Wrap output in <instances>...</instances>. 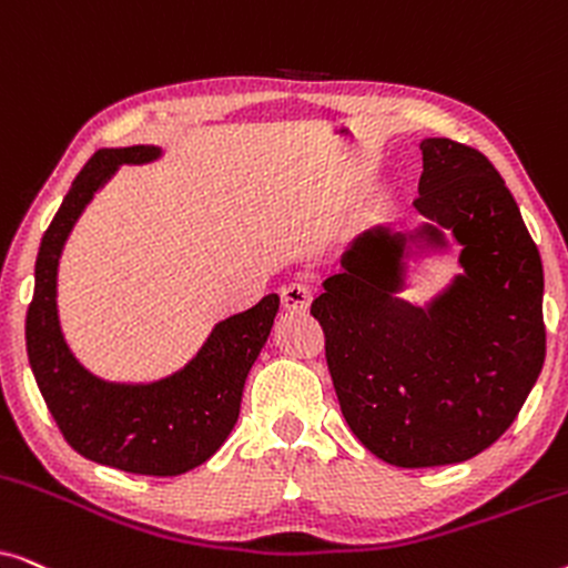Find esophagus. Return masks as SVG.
Masks as SVG:
<instances>
[{"label": "esophagus", "instance_id": "obj_1", "mask_svg": "<svg viewBox=\"0 0 568 568\" xmlns=\"http://www.w3.org/2000/svg\"><path fill=\"white\" fill-rule=\"evenodd\" d=\"M310 302H313V286L307 282H292L282 290V305L290 313H302L310 307Z\"/></svg>", "mask_w": 568, "mask_h": 568}]
</instances>
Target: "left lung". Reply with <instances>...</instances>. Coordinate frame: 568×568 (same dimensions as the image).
I'll list each match as a JSON object with an SVG mask.
<instances>
[{"label":"left lung","instance_id":"obj_1","mask_svg":"<svg viewBox=\"0 0 568 568\" xmlns=\"http://www.w3.org/2000/svg\"><path fill=\"white\" fill-rule=\"evenodd\" d=\"M414 206L453 230L460 274L426 307L395 297L406 235L364 232L310 313L341 414L379 460L400 468L463 463L515 422L546 362L542 263L515 196L486 154L424 139ZM418 235L445 245L434 224Z\"/></svg>","mask_w":568,"mask_h":568}]
</instances>
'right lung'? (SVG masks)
Here are the masks:
<instances>
[{
	"label": "right lung",
	"mask_w": 568,
	"mask_h": 568,
	"mask_svg": "<svg viewBox=\"0 0 568 568\" xmlns=\"http://www.w3.org/2000/svg\"><path fill=\"white\" fill-rule=\"evenodd\" d=\"M160 158L158 146L98 150L74 178L45 230L26 317L28 359L64 439L92 463L136 476H178L206 463L240 416L245 377L274 325L278 297L216 323L181 372L150 385H115L90 375L59 328L57 268L77 216L119 165Z\"/></svg>",
	"instance_id": "add662e5"
}]
</instances>
